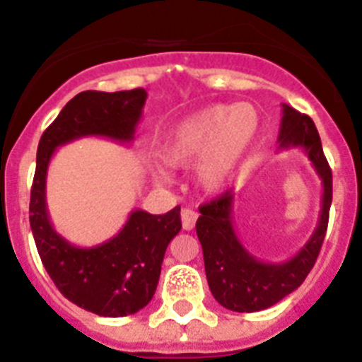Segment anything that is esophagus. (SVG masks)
<instances>
[{
    "instance_id": "1",
    "label": "esophagus",
    "mask_w": 362,
    "mask_h": 362,
    "mask_svg": "<svg viewBox=\"0 0 362 362\" xmlns=\"http://www.w3.org/2000/svg\"><path fill=\"white\" fill-rule=\"evenodd\" d=\"M197 221V212L192 209L181 210V223H183L185 230H192Z\"/></svg>"
}]
</instances>
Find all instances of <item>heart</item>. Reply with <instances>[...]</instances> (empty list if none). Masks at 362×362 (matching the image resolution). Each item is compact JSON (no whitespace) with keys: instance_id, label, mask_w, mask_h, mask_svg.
Here are the masks:
<instances>
[{"instance_id":"heart-1","label":"heart","mask_w":362,"mask_h":362,"mask_svg":"<svg viewBox=\"0 0 362 362\" xmlns=\"http://www.w3.org/2000/svg\"><path fill=\"white\" fill-rule=\"evenodd\" d=\"M259 134L261 116L254 105H209L175 124L163 145V159L172 168L196 165V179L204 190H223L250 158ZM153 177L168 183L170 172L159 166Z\"/></svg>"}]
</instances>
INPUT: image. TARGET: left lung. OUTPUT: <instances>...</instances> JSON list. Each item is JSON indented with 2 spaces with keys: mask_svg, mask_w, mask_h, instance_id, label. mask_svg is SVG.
<instances>
[{
  "mask_svg": "<svg viewBox=\"0 0 362 362\" xmlns=\"http://www.w3.org/2000/svg\"><path fill=\"white\" fill-rule=\"evenodd\" d=\"M279 150L300 148L322 181L321 212L312 238L293 257L283 263H264L246 250L233 228L232 190L199 206L196 232L203 246L204 272L210 292L232 312H259L279 303L303 284L317 261L325 241L332 204V170L322 153L321 137L306 114L283 103Z\"/></svg>",
  "mask_w": 362,
  "mask_h": 362,
  "instance_id": "obj_1",
  "label": "left lung"
}]
</instances>
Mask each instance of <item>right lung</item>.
Listing matches in <instances>:
<instances>
[{"instance_id": "right-lung-1", "label": "right lung", "mask_w": 362, "mask_h": 362, "mask_svg": "<svg viewBox=\"0 0 362 362\" xmlns=\"http://www.w3.org/2000/svg\"><path fill=\"white\" fill-rule=\"evenodd\" d=\"M146 92L86 90L72 98L37 145L30 190V228L41 263L74 305L103 317H124L150 303L158 288L166 246L181 230V209L163 216L132 210L117 235L81 248L54 230L47 210V172L59 146L81 137L132 143Z\"/></svg>"}]
</instances>
